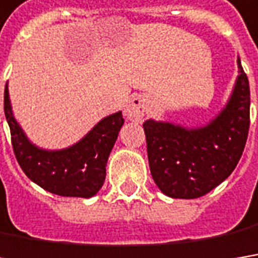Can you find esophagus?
Returning a JSON list of instances; mask_svg holds the SVG:
<instances>
[{"instance_id":"obj_1","label":"esophagus","mask_w":258,"mask_h":258,"mask_svg":"<svg viewBox=\"0 0 258 258\" xmlns=\"http://www.w3.org/2000/svg\"><path fill=\"white\" fill-rule=\"evenodd\" d=\"M124 115L130 121H142L144 116V102L140 96H136L128 102L124 109Z\"/></svg>"}]
</instances>
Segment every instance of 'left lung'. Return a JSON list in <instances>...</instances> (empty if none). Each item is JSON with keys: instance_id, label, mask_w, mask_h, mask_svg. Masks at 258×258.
<instances>
[{"instance_id": "8db88e82", "label": "left lung", "mask_w": 258, "mask_h": 258, "mask_svg": "<svg viewBox=\"0 0 258 258\" xmlns=\"http://www.w3.org/2000/svg\"><path fill=\"white\" fill-rule=\"evenodd\" d=\"M239 76L225 109L207 125L184 128L149 119L143 124L150 174L172 199H197L232 174L250 128V84L238 59Z\"/></svg>"}]
</instances>
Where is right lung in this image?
Wrapping results in <instances>:
<instances>
[{
    "label": "right lung",
    "instance_id": "add662e5",
    "mask_svg": "<svg viewBox=\"0 0 258 258\" xmlns=\"http://www.w3.org/2000/svg\"><path fill=\"white\" fill-rule=\"evenodd\" d=\"M4 112L16 159L24 174L39 187L56 196L84 199L100 189L106 176L109 153L124 124L121 112L103 118L79 143L62 150H43L27 140L11 111L7 86Z\"/></svg>",
    "mask_w": 258,
    "mask_h": 258
}]
</instances>
